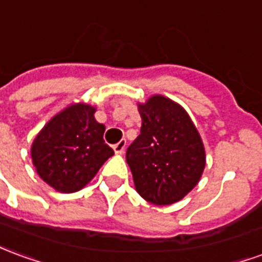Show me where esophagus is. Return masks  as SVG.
I'll use <instances>...</instances> for the list:
<instances>
[{
    "label": "esophagus",
    "mask_w": 262,
    "mask_h": 262,
    "mask_svg": "<svg viewBox=\"0 0 262 262\" xmlns=\"http://www.w3.org/2000/svg\"><path fill=\"white\" fill-rule=\"evenodd\" d=\"M126 149V140H120V142H118L116 144H113V150H115V153L116 155H123V151H125Z\"/></svg>",
    "instance_id": "esophagus-1"
}]
</instances>
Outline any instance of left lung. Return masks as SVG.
<instances>
[{
  "label": "left lung",
  "mask_w": 262,
  "mask_h": 262,
  "mask_svg": "<svg viewBox=\"0 0 262 262\" xmlns=\"http://www.w3.org/2000/svg\"><path fill=\"white\" fill-rule=\"evenodd\" d=\"M140 135L127 147L126 162L144 200L169 206L200 180L206 151L194 123L179 103L155 95L139 105Z\"/></svg>",
  "instance_id": "1"
}]
</instances>
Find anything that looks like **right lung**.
Wrapping results in <instances>:
<instances>
[{"label":"right lung","mask_w":262,"mask_h":262,"mask_svg":"<svg viewBox=\"0 0 262 262\" xmlns=\"http://www.w3.org/2000/svg\"><path fill=\"white\" fill-rule=\"evenodd\" d=\"M96 109L74 103L43 126L31 147L32 163L43 182L61 193H75L92 180L115 155L103 140L105 125Z\"/></svg>","instance_id":"1"}]
</instances>
